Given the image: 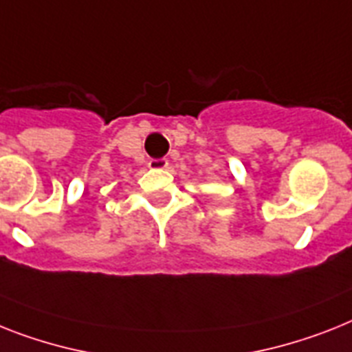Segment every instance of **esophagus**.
<instances>
[{"mask_svg": "<svg viewBox=\"0 0 352 352\" xmlns=\"http://www.w3.org/2000/svg\"><path fill=\"white\" fill-rule=\"evenodd\" d=\"M167 167H169V160H167V158H153V160H149V169L162 170V169H167Z\"/></svg>", "mask_w": 352, "mask_h": 352, "instance_id": "obj_1", "label": "esophagus"}]
</instances>
